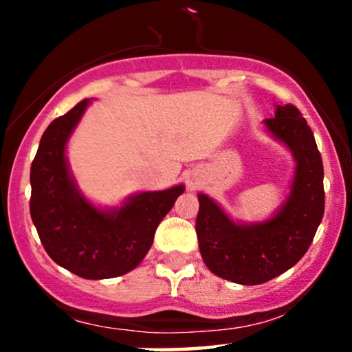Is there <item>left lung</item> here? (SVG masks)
<instances>
[{"label": "left lung", "instance_id": "left-lung-1", "mask_svg": "<svg viewBox=\"0 0 352 352\" xmlns=\"http://www.w3.org/2000/svg\"><path fill=\"white\" fill-rule=\"evenodd\" d=\"M263 131L288 148L294 160L289 192L265 220L230 217L218 201L199 193L197 236L207 268L238 285H261L280 276L308 252L324 213L322 160L301 112L274 102Z\"/></svg>", "mask_w": 352, "mask_h": 352}]
</instances>
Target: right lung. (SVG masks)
<instances>
[{
  "label": "right lung",
  "instance_id": "add662e5",
  "mask_svg": "<svg viewBox=\"0 0 352 352\" xmlns=\"http://www.w3.org/2000/svg\"><path fill=\"white\" fill-rule=\"evenodd\" d=\"M92 99L52 120L31 165V218L47 254L86 280H106L140 265L164 217L185 192L184 184L142 190L114 207L82 193L67 160V142Z\"/></svg>",
  "mask_w": 352,
  "mask_h": 352
}]
</instances>
